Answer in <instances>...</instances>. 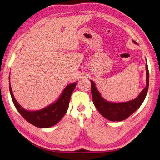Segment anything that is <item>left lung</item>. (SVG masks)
Instances as JSON below:
<instances>
[{"mask_svg": "<svg viewBox=\"0 0 160 160\" xmlns=\"http://www.w3.org/2000/svg\"><path fill=\"white\" fill-rule=\"evenodd\" d=\"M133 42L138 44L135 41H133ZM146 74L147 85L145 89L141 92L136 98L125 102L113 103L106 101L97 89L95 83L91 80L93 102L100 113L109 121H121L127 119L135 112L143 102L148 89L149 72L147 63H146Z\"/></svg>", "mask_w": 160, "mask_h": 160, "instance_id": "1", "label": "left lung"}]
</instances>
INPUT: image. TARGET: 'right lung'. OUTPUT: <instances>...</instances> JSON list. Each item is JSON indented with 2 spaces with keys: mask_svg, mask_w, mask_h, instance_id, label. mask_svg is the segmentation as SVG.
<instances>
[{
  "mask_svg": "<svg viewBox=\"0 0 160 160\" xmlns=\"http://www.w3.org/2000/svg\"><path fill=\"white\" fill-rule=\"evenodd\" d=\"M77 82H74L67 86L56 102L38 111H28L24 110L14 98L10 82L9 88L14 106L23 117V118L30 124L34 125L35 127L48 128L56 124L66 113L69 107L71 96L77 86Z\"/></svg>",
  "mask_w": 160,
  "mask_h": 160,
  "instance_id": "obj_1",
  "label": "right lung"
}]
</instances>
